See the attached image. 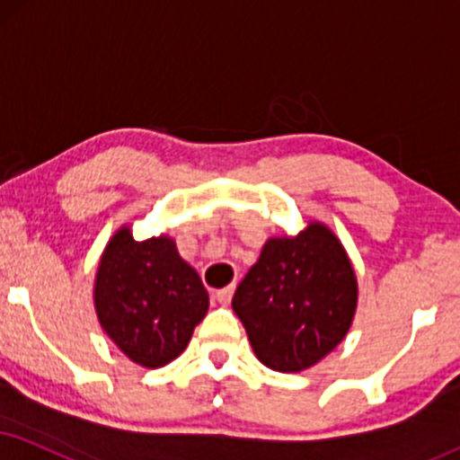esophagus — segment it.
Segmentation results:
<instances>
[{
  "label": "esophagus",
  "mask_w": 460,
  "mask_h": 460,
  "mask_svg": "<svg viewBox=\"0 0 460 460\" xmlns=\"http://www.w3.org/2000/svg\"><path fill=\"white\" fill-rule=\"evenodd\" d=\"M232 294H234V286L221 288V290L215 292V298H217V303H219V305H230Z\"/></svg>",
  "instance_id": "1"
}]
</instances>
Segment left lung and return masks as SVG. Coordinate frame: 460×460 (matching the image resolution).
Instances as JSON below:
<instances>
[{
  "label": "left lung",
  "mask_w": 460,
  "mask_h": 460,
  "mask_svg": "<svg viewBox=\"0 0 460 460\" xmlns=\"http://www.w3.org/2000/svg\"><path fill=\"white\" fill-rule=\"evenodd\" d=\"M358 286L348 253L326 226L266 241L236 288L232 309L258 360L296 373L332 351L351 326Z\"/></svg>",
  "instance_id": "obj_1"
}]
</instances>
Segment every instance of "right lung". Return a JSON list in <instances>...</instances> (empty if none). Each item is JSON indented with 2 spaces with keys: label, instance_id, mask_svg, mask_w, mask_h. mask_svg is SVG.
Wrapping results in <instances>:
<instances>
[{
  "label": "right lung",
  "instance_id": "right-lung-1",
  "mask_svg": "<svg viewBox=\"0 0 460 460\" xmlns=\"http://www.w3.org/2000/svg\"><path fill=\"white\" fill-rule=\"evenodd\" d=\"M93 298L104 332L146 368L177 358L208 311L200 277L179 256L174 241H134L128 228L106 245Z\"/></svg>",
  "mask_w": 460,
  "mask_h": 460
}]
</instances>
